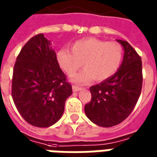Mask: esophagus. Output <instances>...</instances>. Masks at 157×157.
Masks as SVG:
<instances>
[{"instance_id":"1","label":"esophagus","mask_w":157,"mask_h":157,"mask_svg":"<svg viewBox=\"0 0 157 157\" xmlns=\"http://www.w3.org/2000/svg\"><path fill=\"white\" fill-rule=\"evenodd\" d=\"M81 87H79L77 86H72V90H73V92H79L80 90H81Z\"/></svg>"}]
</instances>
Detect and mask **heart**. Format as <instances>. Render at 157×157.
Listing matches in <instances>:
<instances>
[{
  "instance_id": "heart-1",
  "label": "heart",
  "mask_w": 157,
  "mask_h": 157,
  "mask_svg": "<svg viewBox=\"0 0 157 157\" xmlns=\"http://www.w3.org/2000/svg\"><path fill=\"white\" fill-rule=\"evenodd\" d=\"M124 52L117 42H106L96 38H85L73 43L71 50L60 48L56 52V61L66 75H73L82 66L86 69L71 78V82L84 85L95 78L102 82L118 71Z\"/></svg>"
}]
</instances>
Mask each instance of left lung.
Masks as SVG:
<instances>
[{"label": "left lung", "instance_id": "left-lung-1", "mask_svg": "<svg viewBox=\"0 0 157 157\" xmlns=\"http://www.w3.org/2000/svg\"><path fill=\"white\" fill-rule=\"evenodd\" d=\"M117 41L124 49L121 65L110 78L90 87L92 99L85 105L87 118L102 127L124 121L133 111L142 89L140 56L127 41Z\"/></svg>", "mask_w": 157, "mask_h": 157}]
</instances>
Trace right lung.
Returning a JSON list of instances; mask_svg holds the SVG:
<instances>
[{
	"mask_svg": "<svg viewBox=\"0 0 157 157\" xmlns=\"http://www.w3.org/2000/svg\"><path fill=\"white\" fill-rule=\"evenodd\" d=\"M71 94L50 41L43 33L33 37L21 49L13 69L12 96L19 113L33 126L49 127L61 118Z\"/></svg>",
	"mask_w": 157,
	"mask_h": 157,
	"instance_id": "1",
	"label": "right lung"
}]
</instances>
